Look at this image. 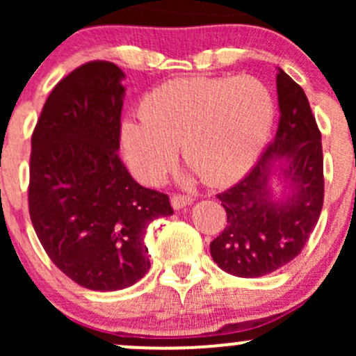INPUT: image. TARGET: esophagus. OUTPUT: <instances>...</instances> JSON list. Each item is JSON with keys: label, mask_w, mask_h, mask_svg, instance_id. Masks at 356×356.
I'll use <instances>...</instances> for the list:
<instances>
[{"label": "esophagus", "mask_w": 356, "mask_h": 356, "mask_svg": "<svg viewBox=\"0 0 356 356\" xmlns=\"http://www.w3.org/2000/svg\"><path fill=\"white\" fill-rule=\"evenodd\" d=\"M194 199L191 197V195H184V194H174L172 199H170V202H172V207L175 211L179 209H184V207H187L189 204H192Z\"/></svg>", "instance_id": "obj_1"}]
</instances>
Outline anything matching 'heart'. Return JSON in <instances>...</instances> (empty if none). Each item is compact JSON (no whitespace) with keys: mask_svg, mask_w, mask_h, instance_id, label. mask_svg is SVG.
Wrapping results in <instances>:
<instances>
[{"mask_svg":"<svg viewBox=\"0 0 356 356\" xmlns=\"http://www.w3.org/2000/svg\"><path fill=\"white\" fill-rule=\"evenodd\" d=\"M271 90L254 76H192L161 85L142 102L140 117L122 122L127 162L142 181L159 184L184 161L209 186L249 170L275 124Z\"/></svg>","mask_w":356,"mask_h":356,"instance_id":"obj_1","label":"heart"}]
</instances>
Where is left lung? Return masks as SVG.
Returning a JSON list of instances; mask_svg holds the SVG:
<instances>
[{"mask_svg": "<svg viewBox=\"0 0 356 356\" xmlns=\"http://www.w3.org/2000/svg\"><path fill=\"white\" fill-rule=\"evenodd\" d=\"M280 124L275 140L243 181L220 192L227 214L211 243L214 263L239 277H259L291 263L305 248L323 207L321 134L303 88L277 68ZM283 191L276 198L272 177Z\"/></svg>", "mask_w": 356, "mask_h": 356, "instance_id": "obj_1", "label": "left lung"}]
</instances>
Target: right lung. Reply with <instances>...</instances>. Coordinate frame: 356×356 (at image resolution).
<instances>
[{"mask_svg":"<svg viewBox=\"0 0 356 356\" xmlns=\"http://www.w3.org/2000/svg\"><path fill=\"white\" fill-rule=\"evenodd\" d=\"M124 72L90 61L58 81L31 137L30 218L50 259L92 291L149 271L147 226L172 216L169 195L134 181L120 149Z\"/></svg>","mask_w":356,"mask_h":356,"instance_id":"right-lung-1","label":"right lung"}]
</instances>
